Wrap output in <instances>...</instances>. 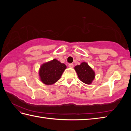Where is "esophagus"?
Listing matches in <instances>:
<instances>
[{"instance_id": "esophagus-1", "label": "esophagus", "mask_w": 131, "mask_h": 131, "mask_svg": "<svg viewBox=\"0 0 131 131\" xmlns=\"http://www.w3.org/2000/svg\"><path fill=\"white\" fill-rule=\"evenodd\" d=\"M73 63H70V64H69V65H68V66L69 68H73Z\"/></svg>"}]
</instances>
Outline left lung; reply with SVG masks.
I'll list each match as a JSON object with an SVG mask.
<instances>
[{"mask_svg":"<svg viewBox=\"0 0 131 131\" xmlns=\"http://www.w3.org/2000/svg\"><path fill=\"white\" fill-rule=\"evenodd\" d=\"M79 79L86 84H91L95 77L94 70L88 65V64L83 62L80 65H77L74 68Z\"/></svg>","mask_w":131,"mask_h":131,"instance_id":"8db88e82","label":"left lung"}]
</instances>
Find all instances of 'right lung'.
Here are the masks:
<instances>
[{"instance_id": "add662e5", "label": "right lung", "mask_w": 131, "mask_h": 131, "mask_svg": "<svg viewBox=\"0 0 131 131\" xmlns=\"http://www.w3.org/2000/svg\"><path fill=\"white\" fill-rule=\"evenodd\" d=\"M66 69L65 64L56 59L44 63L39 70L40 80L46 85H52L59 80Z\"/></svg>"}]
</instances>
